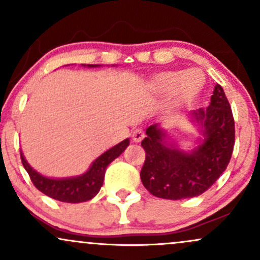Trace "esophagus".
<instances>
[{
	"instance_id": "obj_1",
	"label": "esophagus",
	"mask_w": 260,
	"mask_h": 260,
	"mask_svg": "<svg viewBox=\"0 0 260 260\" xmlns=\"http://www.w3.org/2000/svg\"><path fill=\"white\" fill-rule=\"evenodd\" d=\"M145 134H144V131L142 129V128H136V129L132 132V139L134 140L136 143H139L142 142V139L144 138Z\"/></svg>"
}]
</instances>
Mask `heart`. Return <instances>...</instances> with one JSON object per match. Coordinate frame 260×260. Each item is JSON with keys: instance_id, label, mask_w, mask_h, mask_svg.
<instances>
[{"instance_id": "obj_1", "label": "heart", "mask_w": 260, "mask_h": 260, "mask_svg": "<svg viewBox=\"0 0 260 260\" xmlns=\"http://www.w3.org/2000/svg\"><path fill=\"white\" fill-rule=\"evenodd\" d=\"M205 79L201 71L192 70L187 72L168 71L154 77L150 88L155 94L162 98L171 96L176 106L188 105L199 96Z\"/></svg>"}]
</instances>
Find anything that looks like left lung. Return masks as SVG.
Wrapping results in <instances>:
<instances>
[{
	"instance_id": "8db88e82",
	"label": "left lung",
	"mask_w": 260,
	"mask_h": 260,
	"mask_svg": "<svg viewBox=\"0 0 260 260\" xmlns=\"http://www.w3.org/2000/svg\"><path fill=\"white\" fill-rule=\"evenodd\" d=\"M192 117L204 139L190 153L169 144L159 124L148 127L142 147L145 161L140 180L151 194L162 199L201 196L228 168L235 145V121L221 85L216 84L207 109L194 110Z\"/></svg>"
}]
</instances>
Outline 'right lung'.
Here are the masks:
<instances>
[{
    "mask_svg": "<svg viewBox=\"0 0 260 260\" xmlns=\"http://www.w3.org/2000/svg\"><path fill=\"white\" fill-rule=\"evenodd\" d=\"M88 67H99L98 64H88ZM129 145V139L122 140L117 145L100 155L85 174L70 178H49L35 171L25 160L24 155L20 151L22 164L29 174V177L35 187L40 192L50 198L64 203H82L90 201L99 193L104 183L106 168L116 157L123 153L124 149Z\"/></svg>",
    "mask_w": 260,
    "mask_h": 260,
    "instance_id": "right-lung-1",
    "label": "right lung"
}]
</instances>
